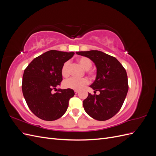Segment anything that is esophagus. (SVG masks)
<instances>
[{
	"instance_id": "34e87169",
	"label": "esophagus",
	"mask_w": 156,
	"mask_h": 156,
	"mask_svg": "<svg viewBox=\"0 0 156 156\" xmlns=\"http://www.w3.org/2000/svg\"><path fill=\"white\" fill-rule=\"evenodd\" d=\"M74 92H75V94H77L79 92V90H75Z\"/></svg>"
}]
</instances>
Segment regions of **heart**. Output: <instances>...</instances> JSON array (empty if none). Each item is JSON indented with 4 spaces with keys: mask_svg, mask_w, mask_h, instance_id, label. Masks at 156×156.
I'll use <instances>...</instances> for the list:
<instances>
[{
    "mask_svg": "<svg viewBox=\"0 0 156 156\" xmlns=\"http://www.w3.org/2000/svg\"><path fill=\"white\" fill-rule=\"evenodd\" d=\"M78 63L84 68L85 73L89 76L94 77L95 76V72L90 68L92 65V61L86 56H81L77 58ZM61 74L63 77H67L70 74V64L69 62H66L62 65L61 68ZM88 84V80L87 78L78 79L76 77H72L65 80L63 83V86L66 88H69L75 90H79Z\"/></svg>",
    "mask_w": 156,
    "mask_h": 156,
    "instance_id": "b5f03b06",
    "label": "heart"
}]
</instances>
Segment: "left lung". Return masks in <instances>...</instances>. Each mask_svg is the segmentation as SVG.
Listing matches in <instances>:
<instances>
[{
  "label": "left lung",
  "mask_w": 156,
  "mask_h": 156,
  "mask_svg": "<svg viewBox=\"0 0 156 156\" xmlns=\"http://www.w3.org/2000/svg\"><path fill=\"white\" fill-rule=\"evenodd\" d=\"M76 53L92 60L97 68L95 81L90 86L94 90L95 94L88 93L83 101L84 111L95 120L110 119L120 111L128 91L125 68L114 56L100 51H79ZM97 91L100 92L99 95L95 94Z\"/></svg>",
  "instance_id": "obj_1"
}]
</instances>
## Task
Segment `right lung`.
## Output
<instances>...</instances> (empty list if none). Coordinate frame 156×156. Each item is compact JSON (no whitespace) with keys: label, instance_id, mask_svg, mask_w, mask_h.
I'll use <instances>...</instances> for the list:
<instances>
[{"label":"right lung","instance_id":"add662e5","mask_svg":"<svg viewBox=\"0 0 156 156\" xmlns=\"http://www.w3.org/2000/svg\"><path fill=\"white\" fill-rule=\"evenodd\" d=\"M74 54L51 50L35 58L25 68L22 81L23 96L30 110L40 119L57 120L66 111L74 91L56 87L62 81V65Z\"/></svg>","mask_w":156,"mask_h":156}]
</instances>
